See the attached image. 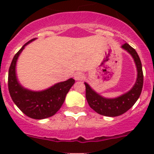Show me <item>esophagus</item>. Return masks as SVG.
I'll use <instances>...</instances> for the list:
<instances>
[{"mask_svg":"<svg viewBox=\"0 0 154 154\" xmlns=\"http://www.w3.org/2000/svg\"><path fill=\"white\" fill-rule=\"evenodd\" d=\"M85 78V74L83 72H78L74 74V79L76 81H82Z\"/></svg>","mask_w":154,"mask_h":154,"instance_id":"obj_1","label":"esophagus"}]
</instances>
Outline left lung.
Returning <instances> with one entry per match:
<instances>
[{"label":"left lung","instance_id":"obj_1","mask_svg":"<svg viewBox=\"0 0 154 154\" xmlns=\"http://www.w3.org/2000/svg\"><path fill=\"white\" fill-rule=\"evenodd\" d=\"M122 49L131 55L137 68L136 82L129 91L117 97L108 98L97 93L87 82H85L86 91L85 97L88 104L95 112L103 116L117 117L123 114L136 103L142 90L143 72L138 54L134 48L127 43L122 45Z\"/></svg>","mask_w":154,"mask_h":154}]
</instances>
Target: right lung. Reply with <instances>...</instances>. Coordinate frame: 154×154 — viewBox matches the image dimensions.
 <instances>
[{"instance_id":"right-lung-1","label":"right lung","mask_w":154,"mask_h":154,"mask_svg":"<svg viewBox=\"0 0 154 154\" xmlns=\"http://www.w3.org/2000/svg\"><path fill=\"white\" fill-rule=\"evenodd\" d=\"M37 38L31 40L17 53L8 70V85L11 98L15 105L26 116L33 119L48 118L57 112L62 106L65 97L75 83L72 78L58 82L48 89L34 91L25 88L18 81L16 66L19 56L28 44Z\"/></svg>"}]
</instances>
